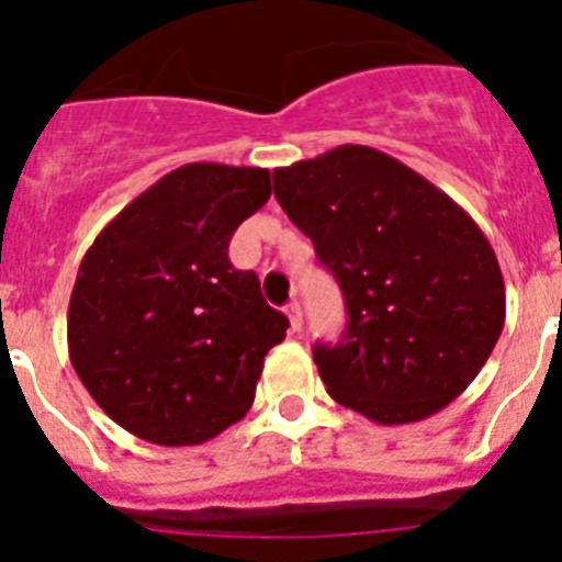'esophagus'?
<instances>
[{
	"mask_svg": "<svg viewBox=\"0 0 562 562\" xmlns=\"http://www.w3.org/2000/svg\"><path fill=\"white\" fill-rule=\"evenodd\" d=\"M286 317H290V329L292 331H301V326H304V310H301V304L297 301H290V304L284 306Z\"/></svg>",
	"mask_w": 562,
	"mask_h": 562,
	"instance_id": "1",
	"label": "esophagus"
}]
</instances>
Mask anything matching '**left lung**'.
I'll return each mask as SVG.
<instances>
[{
	"mask_svg": "<svg viewBox=\"0 0 562 562\" xmlns=\"http://www.w3.org/2000/svg\"><path fill=\"white\" fill-rule=\"evenodd\" d=\"M278 205L346 297V331L315 346L335 402L376 425L439 414L484 369L506 317L498 258L464 207L369 146L272 171Z\"/></svg>",
	"mask_w": 562,
	"mask_h": 562,
	"instance_id": "1",
	"label": "left lung"
}]
</instances>
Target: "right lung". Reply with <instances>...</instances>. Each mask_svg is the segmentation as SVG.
I'll list each match as a JSON object with an SVG mask.
<instances>
[{
    "instance_id": "right-lung-1",
    "label": "right lung",
    "mask_w": 562,
    "mask_h": 562,
    "mask_svg": "<svg viewBox=\"0 0 562 562\" xmlns=\"http://www.w3.org/2000/svg\"><path fill=\"white\" fill-rule=\"evenodd\" d=\"M270 200L267 168L188 162L92 241L69 295L67 346L83 389L162 448L220 436L250 411L286 321L227 245Z\"/></svg>"
}]
</instances>
